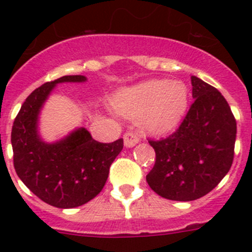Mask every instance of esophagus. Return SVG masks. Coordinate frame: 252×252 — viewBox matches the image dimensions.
<instances>
[{"instance_id":"obj_1","label":"esophagus","mask_w":252,"mask_h":252,"mask_svg":"<svg viewBox=\"0 0 252 252\" xmlns=\"http://www.w3.org/2000/svg\"><path fill=\"white\" fill-rule=\"evenodd\" d=\"M140 137L137 133L135 132H126L124 135V142L126 148H133V146L139 144Z\"/></svg>"}]
</instances>
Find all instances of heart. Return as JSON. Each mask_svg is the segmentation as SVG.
I'll use <instances>...</instances> for the list:
<instances>
[{"label": "heart", "mask_w": 252, "mask_h": 252, "mask_svg": "<svg viewBox=\"0 0 252 252\" xmlns=\"http://www.w3.org/2000/svg\"><path fill=\"white\" fill-rule=\"evenodd\" d=\"M112 103L125 117H140V125L145 132L166 135L186 117L189 91L180 81L149 79L117 92Z\"/></svg>", "instance_id": "b5f03b06"}]
</instances>
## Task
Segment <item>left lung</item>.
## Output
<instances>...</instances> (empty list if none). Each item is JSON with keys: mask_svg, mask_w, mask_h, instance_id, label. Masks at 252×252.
I'll list each match as a JSON object with an SVG mask.
<instances>
[{"mask_svg": "<svg viewBox=\"0 0 252 252\" xmlns=\"http://www.w3.org/2000/svg\"><path fill=\"white\" fill-rule=\"evenodd\" d=\"M194 102L177 131L149 141L157 154L146 175L154 192L170 201L189 202L216 188L233 160L236 120L223 95L192 75Z\"/></svg>", "mask_w": 252, "mask_h": 252, "instance_id": "8db88e82", "label": "left lung"}]
</instances>
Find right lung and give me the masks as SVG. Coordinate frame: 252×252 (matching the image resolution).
<instances>
[{
	"label": "right lung",
	"mask_w": 252,
	"mask_h": 252,
	"mask_svg": "<svg viewBox=\"0 0 252 252\" xmlns=\"http://www.w3.org/2000/svg\"><path fill=\"white\" fill-rule=\"evenodd\" d=\"M84 75H64L40 86L29 95L11 132L17 175L41 201L58 208H75L103 189L110 166L121 153L124 140L95 141L84 127L74 128L55 141L40 133V113L59 83H84Z\"/></svg>",
	"instance_id": "1"
}]
</instances>
